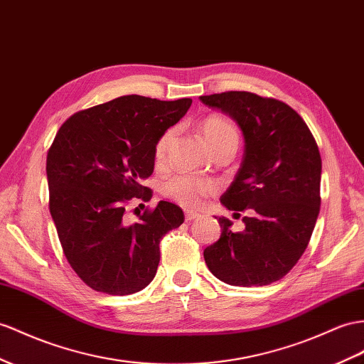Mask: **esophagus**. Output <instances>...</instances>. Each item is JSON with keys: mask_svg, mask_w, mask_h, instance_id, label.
Returning a JSON list of instances; mask_svg holds the SVG:
<instances>
[{"mask_svg": "<svg viewBox=\"0 0 364 364\" xmlns=\"http://www.w3.org/2000/svg\"><path fill=\"white\" fill-rule=\"evenodd\" d=\"M184 217H186V221H192L195 218H198L200 213L192 212V210H184Z\"/></svg>", "mask_w": 364, "mask_h": 364, "instance_id": "esophagus-1", "label": "esophagus"}]
</instances>
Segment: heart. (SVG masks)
<instances>
[{
  "label": "heart",
  "instance_id": "1",
  "mask_svg": "<svg viewBox=\"0 0 364 364\" xmlns=\"http://www.w3.org/2000/svg\"><path fill=\"white\" fill-rule=\"evenodd\" d=\"M200 130L213 152L225 147H232L237 151L240 132L232 119L212 114L200 121ZM173 136L175 129L171 127L156 138L154 144V160L156 164H161L164 161L167 149H169ZM161 192L164 197L173 200L184 208H198L204 198L217 192V183L200 178V176L175 175L163 183Z\"/></svg>",
  "mask_w": 364,
  "mask_h": 364
}]
</instances>
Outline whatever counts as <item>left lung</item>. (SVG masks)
I'll return each mask as SVG.
<instances>
[{"label":"left lung","mask_w":364,"mask_h":364,"mask_svg":"<svg viewBox=\"0 0 364 364\" xmlns=\"http://www.w3.org/2000/svg\"><path fill=\"white\" fill-rule=\"evenodd\" d=\"M200 100L234 118L243 132V161L220 200L229 210L250 212L243 232L218 218L221 235L204 249V262L232 286L278 282L303 255L318 217V146L304 119L279 100L240 90Z\"/></svg>","instance_id":"8db88e82"}]
</instances>
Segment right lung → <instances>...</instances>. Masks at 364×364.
Wrapping results in <instances>:
<instances>
[{
	"instance_id": "1",
	"label": "right lung",
	"mask_w": 364,
	"mask_h": 364,
	"mask_svg": "<svg viewBox=\"0 0 364 364\" xmlns=\"http://www.w3.org/2000/svg\"><path fill=\"white\" fill-rule=\"evenodd\" d=\"M191 98L161 101L119 97L64 121L48 152L49 209L73 271L89 287L130 295L152 282L160 241L184 221L160 201L138 221H126L129 201H149L143 180L154 172V144L191 107Z\"/></svg>"
}]
</instances>
